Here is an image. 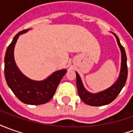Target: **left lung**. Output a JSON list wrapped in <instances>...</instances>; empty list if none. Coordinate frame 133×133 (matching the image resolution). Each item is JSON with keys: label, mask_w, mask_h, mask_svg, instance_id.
Instances as JSON below:
<instances>
[{"label": "left lung", "mask_w": 133, "mask_h": 133, "mask_svg": "<svg viewBox=\"0 0 133 133\" xmlns=\"http://www.w3.org/2000/svg\"><path fill=\"white\" fill-rule=\"evenodd\" d=\"M117 39V42L121 51V68L119 75L117 81L107 89L100 91L98 93H93L88 91L83 85L82 79L79 74L76 72L77 88L80 99L84 103L93 107H101L107 105L114 101L125 85L128 77V66H127V56L124 47L121 45L119 39L116 34L112 32Z\"/></svg>", "instance_id": "obj_1"}]
</instances>
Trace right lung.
<instances>
[{"instance_id":"add662e5","label":"right lung","mask_w":133,"mask_h":133,"mask_svg":"<svg viewBox=\"0 0 133 133\" xmlns=\"http://www.w3.org/2000/svg\"><path fill=\"white\" fill-rule=\"evenodd\" d=\"M29 30L16 34L7 48L4 59L5 77L9 88L22 102L30 105H40L52 98L61 79L66 73V69L57 70L46 79L39 81L30 79L19 70L14 59V48L19 36Z\"/></svg>"}]
</instances>
